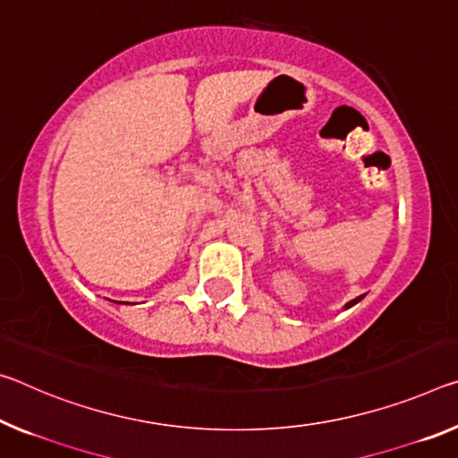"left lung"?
<instances>
[{"label": "left lung", "mask_w": 458, "mask_h": 458, "mask_svg": "<svg viewBox=\"0 0 458 458\" xmlns=\"http://www.w3.org/2000/svg\"><path fill=\"white\" fill-rule=\"evenodd\" d=\"M360 300H362V295H360V297H357V300L348 301V303H346V308H351V306H354V303H357V301H360Z\"/></svg>", "instance_id": "left-lung-1"}]
</instances>
